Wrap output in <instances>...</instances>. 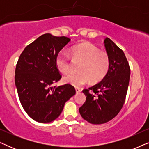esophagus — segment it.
<instances>
[{
	"instance_id": "esophagus-1",
	"label": "esophagus",
	"mask_w": 149,
	"mask_h": 149,
	"mask_svg": "<svg viewBox=\"0 0 149 149\" xmlns=\"http://www.w3.org/2000/svg\"><path fill=\"white\" fill-rule=\"evenodd\" d=\"M75 90H76L77 93H79L81 91V89L80 88H79V87H76V88H75Z\"/></svg>"
}]
</instances>
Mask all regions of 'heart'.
Here are the masks:
<instances>
[{
	"label": "heart",
	"instance_id": "heart-1",
	"mask_svg": "<svg viewBox=\"0 0 149 149\" xmlns=\"http://www.w3.org/2000/svg\"><path fill=\"white\" fill-rule=\"evenodd\" d=\"M70 53L75 60H81L79 67L80 72L70 73L64 77V82L75 87H81L91 82L97 83L102 80L109 72L111 59L109 54L100 51L94 45L89 42L77 44L72 47ZM56 65L58 70L66 74L70 72L71 60L70 56L64 51H60L56 56Z\"/></svg>",
	"mask_w": 149,
	"mask_h": 149
}]
</instances>
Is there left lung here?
I'll return each instance as SVG.
<instances>
[{"mask_svg":"<svg viewBox=\"0 0 149 149\" xmlns=\"http://www.w3.org/2000/svg\"><path fill=\"white\" fill-rule=\"evenodd\" d=\"M111 59L110 70L100 82L83 92L86 100L79 108L81 117L91 124H102L118 115L125 103L130 77V67L125 54L109 38L104 40Z\"/></svg>","mask_w":149,"mask_h":149,"instance_id":"obj_1","label":"left lung"}]
</instances>
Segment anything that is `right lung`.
Masks as SVG:
<instances>
[{
  "label": "right lung",
  "instance_id": "obj_1",
  "mask_svg": "<svg viewBox=\"0 0 149 149\" xmlns=\"http://www.w3.org/2000/svg\"><path fill=\"white\" fill-rule=\"evenodd\" d=\"M70 40L66 36L42 34L26 46L18 59L15 72L18 96L34 121L49 123L57 119L66 102L76 93L70 84L52 87L62 78L56 56Z\"/></svg>",
  "mask_w": 149,
  "mask_h": 149
}]
</instances>
